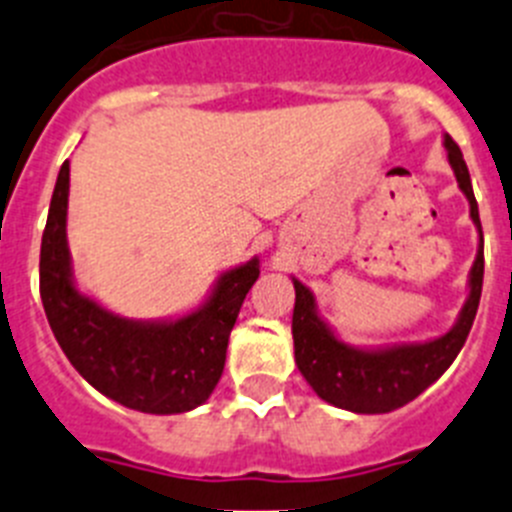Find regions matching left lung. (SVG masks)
<instances>
[{"instance_id": "left-lung-1", "label": "left lung", "mask_w": 512, "mask_h": 512, "mask_svg": "<svg viewBox=\"0 0 512 512\" xmlns=\"http://www.w3.org/2000/svg\"><path fill=\"white\" fill-rule=\"evenodd\" d=\"M443 146L449 153V164L454 169L459 189L469 200V217L479 233L477 259L469 271L467 302L461 307L456 323L443 336L379 348L351 346L341 341L333 328L320 318L318 302L310 289L300 279L292 277V284H295L292 338H295L297 369L320 400L341 410L377 415L408 405L449 369L472 330L479 297H482V277H485V241H482V223H479L477 200H474L464 156L451 135H443Z\"/></svg>"}]
</instances>
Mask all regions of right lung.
<instances>
[{"label":"right lung","mask_w":512,"mask_h":512,"mask_svg":"<svg viewBox=\"0 0 512 512\" xmlns=\"http://www.w3.org/2000/svg\"><path fill=\"white\" fill-rule=\"evenodd\" d=\"M69 161L61 166L40 243V300L76 372L104 397L151 415L200 408L220 382L225 351L259 259L223 271L197 310L169 320L115 315L74 282L69 241Z\"/></svg>","instance_id":"1"}]
</instances>
